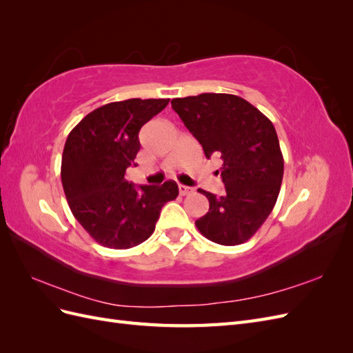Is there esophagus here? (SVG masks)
Masks as SVG:
<instances>
[{"label": "esophagus", "mask_w": 353, "mask_h": 353, "mask_svg": "<svg viewBox=\"0 0 353 353\" xmlns=\"http://www.w3.org/2000/svg\"><path fill=\"white\" fill-rule=\"evenodd\" d=\"M178 191H179L181 196H187V194H190V193H193V188H190V187H187V185L179 184V185H178Z\"/></svg>", "instance_id": "34e87169"}]
</instances>
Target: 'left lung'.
<instances>
[{
  "label": "left lung",
  "instance_id": "left-lung-1",
  "mask_svg": "<svg viewBox=\"0 0 353 353\" xmlns=\"http://www.w3.org/2000/svg\"><path fill=\"white\" fill-rule=\"evenodd\" d=\"M172 109L201 144L205 156H219L225 193L209 200L196 221L208 240L222 245L248 241L272 212L284 174L280 141L272 122L241 97L205 92L174 99Z\"/></svg>",
  "mask_w": 353,
  "mask_h": 353
}]
</instances>
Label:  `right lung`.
Instances as JSON below:
<instances>
[{"label": "right lung", "instance_id": "1", "mask_svg": "<svg viewBox=\"0 0 353 353\" xmlns=\"http://www.w3.org/2000/svg\"><path fill=\"white\" fill-rule=\"evenodd\" d=\"M169 99H130L92 110L70 131L61 157V184L73 216L109 249H130L152 236L165 203L178 185L135 187L126 168L137 166L138 132Z\"/></svg>", "mask_w": 353, "mask_h": 353}]
</instances>
